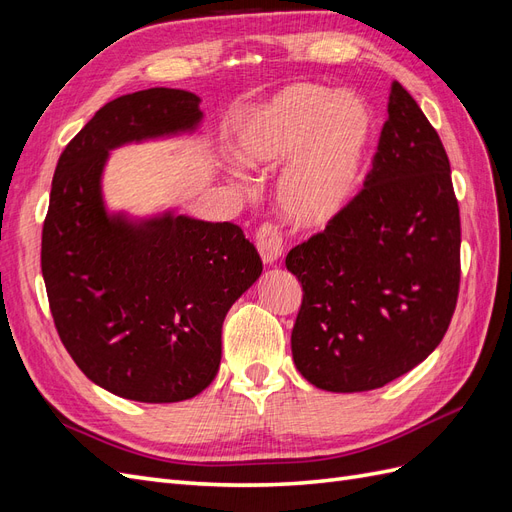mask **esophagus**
<instances>
[{
    "label": "esophagus",
    "mask_w": 512,
    "mask_h": 512,
    "mask_svg": "<svg viewBox=\"0 0 512 512\" xmlns=\"http://www.w3.org/2000/svg\"><path fill=\"white\" fill-rule=\"evenodd\" d=\"M256 247L260 252V258L265 265H273L277 258L284 252V241H282V230L277 224L267 222L256 230Z\"/></svg>",
    "instance_id": "1"
}]
</instances>
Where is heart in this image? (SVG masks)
Wrapping results in <instances>:
<instances>
[{
	"instance_id": "b5f03b06",
	"label": "heart",
	"mask_w": 512,
	"mask_h": 512,
	"mask_svg": "<svg viewBox=\"0 0 512 512\" xmlns=\"http://www.w3.org/2000/svg\"><path fill=\"white\" fill-rule=\"evenodd\" d=\"M369 138L371 115L363 102L299 83L241 123L235 153L250 170L290 162L280 179V205L294 224L316 228L348 207Z\"/></svg>"
}]
</instances>
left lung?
I'll return each instance as SVG.
<instances>
[{"label":"left lung","instance_id":"obj_1","mask_svg":"<svg viewBox=\"0 0 512 512\" xmlns=\"http://www.w3.org/2000/svg\"><path fill=\"white\" fill-rule=\"evenodd\" d=\"M461 222L436 128L397 81L363 190L292 247L303 286L292 359L322 391L361 393L436 350L459 297Z\"/></svg>","mask_w":512,"mask_h":512}]
</instances>
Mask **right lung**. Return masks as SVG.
Returning a JSON list of instances; mask_svg holds the SVG:
<instances>
[{
    "instance_id": "add662e5",
    "label": "right lung",
    "mask_w": 512,
    "mask_h": 512,
    "mask_svg": "<svg viewBox=\"0 0 512 512\" xmlns=\"http://www.w3.org/2000/svg\"><path fill=\"white\" fill-rule=\"evenodd\" d=\"M200 98L153 87L104 104L59 156L42 226V277L61 344L102 389L145 404L205 391L220 369L222 324L262 273L232 222L108 215V151L192 132Z\"/></svg>"
}]
</instances>
